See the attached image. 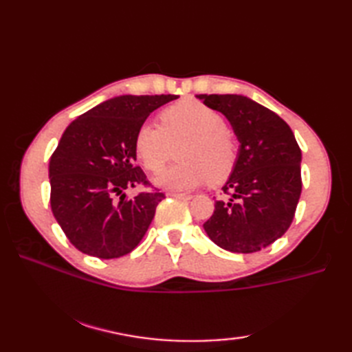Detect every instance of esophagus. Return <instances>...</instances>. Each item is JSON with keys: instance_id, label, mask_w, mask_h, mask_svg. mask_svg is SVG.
Returning a JSON list of instances; mask_svg holds the SVG:
<instances>
[{"instance_id": "34e87169", "label": "esophagus", "mask_w": 352, "mask_h": 352, "mask_svg": "<svg viewBox=\"0 0 352 352\" xmlns=\"http://www.w3.org/2000/svg\"><path fill=\"white\" fill-rule=\"evenodd\" d=\"M169 197L177 198V199H192L190 193H175V192H172V193H169Z\"/></svg>"}]
</instances>
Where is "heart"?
Listing matches in <instances>:
<instances>
[{"label": "heart", "instance_id": "b5f03b06", "mask_svg": "<svg viewBox=\"0 0 352 352\" xmlns=\"http://www.w3.org/2000/svg\"><path fill=\"white\" fill-rule=\"evenodd\" d=\"M180 163L157 177V184L172 190H189L210 182L221 184L234 170L237 140L218 110L197 100H183L162 110L160 125L142 124L134 136V151L149 172H160L170 146Z\"/></svg>", "mask_w": 352, "mask_h": 352}]
</instances>
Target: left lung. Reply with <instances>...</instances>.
I'll use <instances>...</instances> for the list:
<instances>
[{"mask_svg":"<svg viewBox=\"0 0 352 352\" xmlns=\"http://www.w3.org/2000/svg\"><path fill=\"white\" fill-rule=\"evenodd\" d=\"M228 118L241 142L233 174L204 230L221 248L257 252L289 230L301 197V148L275 111L242 95H198Z\"/></svg>","mask_w":352,"mask_h":352,"instance_id":"8db88e82","label":"left lung"}]
</instances>
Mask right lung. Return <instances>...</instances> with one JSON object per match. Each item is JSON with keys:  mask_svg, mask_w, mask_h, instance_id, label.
Segmentation results:
<instances>
[{"mask_svg": "<svg viewBox=\"0 0 352 352\" xmlns=\"http://www.w3.org/2000/svg\"><path fill=\"white\" fill-rule=\"evenodd\" d=\"M177 95H122L72 121L50 159L51 210L69 242L98 258H118L140 243L164 193L136 166L134 136ZM149 191L129 200L125 188ZM119 196V199L116 197Z\"/></svg>", "mask_w": 352, "mask_h": 352, "instance_id": "add662e5", "label": "right lung"}]
</instances>
